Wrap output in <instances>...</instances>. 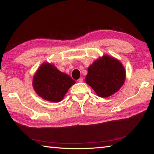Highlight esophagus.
Returning <instances> with one entry per match:
<instances>
[{"instance_id":"obj_1","label":"esophagus","mask_w":154,"mask_h":154,"mask_svg":"<svg viewBox=\"0 0 154 154\" xmlns=\"http://www.w3.org/2000/svg\"><path fill=\"white\" fill-rule=\"evenodd\" d=\"M77 82H83V77H80L79 79L77 80Z\"/></svg>"}]
</instances>
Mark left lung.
<instances>
[{
    "mask_svg": "<svg viewBox=\"0 0 154 154\" xmlns=\"http://www.w3.org/2000/svg\"><path fill=\"white\" fill-rule=\"evenodd\" d=\"M126 79V72L120 62L104 56L90 66L85 82L100 97L106 98L120 89Z\"/></svg>",
    "mask_w": 154,
    "mask_h": 154,
    "instance_id": "8db88e82",
    "label": "left lung"
}]
</instances>
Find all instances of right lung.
Listing matches in <instances>:
<instances>
[{
	"mask_svg": "<svg viewBox=\"0 0 154 154\" xmlns=\"http://www.w3.org/2000/svg\"><path fill=\"white\" fill-rule=\"evenodd\" d=\"M75 82L69 75L49 63L43 64L33 79V88L41 98L58 103L63 99Z\"/></svg>",
	"mask_w": 154,
	"mask_h": 154,
	"instance_id": "right-lung-1",
	"label": "right lung"
}]
</instances>
